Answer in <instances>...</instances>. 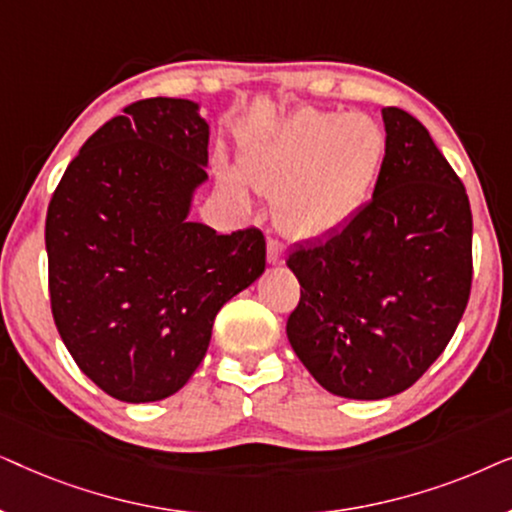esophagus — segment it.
<instances>
[{
    "mask_svg": "<svg viewBox=\"0 0 512 512\" xmlns=\"http://www.w3.org/2000/svg\"><path fill=\"white\" fill-rule=\"evenodd\" d=\"M284 261V247L282 244H279L277 240H268V263L270 265H279Z\"/></svg>",
    "mask_w": 512,
    "mask_h": 512,
    "instance_id": "1",
    "label": "esophagus"
}]
</instances>
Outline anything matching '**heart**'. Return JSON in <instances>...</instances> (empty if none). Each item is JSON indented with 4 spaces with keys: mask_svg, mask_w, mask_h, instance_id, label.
I'll use <instances>...</instances> for the list:
<instances>
[{
    "mask_svg": "<svg viewBox=\"0 0 512 512\" xmlns=\"http://www.w3.org/2000/svg\"><path fill=\"white\" fill-rule=\"evenodd\" d=\"M387 137L366 114L305 107L242 151V174L258 193L275 195L286 235L319 240L366 207L380 177ZM230 198L244 202L242 179L221 174Z\"/></svg>",
    "mask_w": 512,
    "mask_h": 512,
    "instance_id": "obj_1",
    "label": "heart"
}]
</instances>
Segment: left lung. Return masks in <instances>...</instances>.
Returning <instances> with one entry per match:
<instances>
[{
	"mask_svg": "<svg viewBox=\"0 0 512 512\" xmlns=\"http://www.w3.org/2000/svg\"><path fill=\"white\" fill-rule=\"evenodd\" d=\"M387 151L373 200L286 265L300 300L286 321L293 352L326 391L380 401L412 387L443 354L473 282L466 188L429 130L384 107Z\"/></svg>",
	"mask_w": 512,
	"mask_h": 512,
	"instance_id": "left-lung-1",
	"label": "left lung"
}]
</instances>
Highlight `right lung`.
<instances>
[{"label":"right lung","mask_w":512,"mask_h":512,"mask_svg":"<svg viewBox=\"0 0 512 512\" xmlns=\"http://www.w3.org/2000/svg\"><path fill=\"white\" fill-rule=\"evenodd\" d=\"M209 125L177 97L132 102L62 174L46 214L51 312L76 366L125 403L172 396L216 312L265 270L258 228L188 221Z\"/></svg>","instance_id":"obj_1"}]
</instances>
